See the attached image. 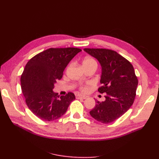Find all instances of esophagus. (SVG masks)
<instances>
[{
	"label": "esophagus",
	"instance_id": "esophagus-1",
	"mask_svg": "<svg viewBox=\"0 0 159 159\" xmlns=\"http://www.w3.org/2000/svg\"><path fill=\"white\" fill-rule=\"evenodd\" d=\"M75 98H76V99H86L85 96L82 95H81V94H77V95H75Z\"/></svg>",
	"mask_w": 159,
	"mask_h": 159
}]
</instances>
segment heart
Masks as SVG:
<instances>
[{"label": "heart", "mask_w": 159, "mask_h": 159, "mask_svg": "<svg viewBox=\"0 0 159 159\" xmlns=\"http://www.w3.org/2000/svg\"><path fill=\"white\" fill-rule=\"evenodd\" d=\"M82 64L84 68H88V67H91V66H98V64L97 61H95V60L93 57H86L84 59L83 61H82ZM91 84L89 83L88 84V85H81V87L80 88V89L83 91V92H86L88 91L89 89V85H90Z\"/></svg>", "instance_id": "obj_1"}]
</instances>
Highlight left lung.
Listing matches in <instances>:
<instances>
[{
    "mask_svg": "<svg viewBox=\"0 0 159 159\" xmlns=\"http://www.w3.org/2000/svg\"><path fill=\"white\" fill-rule=\"evenodd\" d=\"M95 57L102 66V75L98 88L105 93L104 102H95L90 111L91 116L103 123H110L125 113L133 105L138 85L133 66L114 50L103 48H84Z\"/></svg>",
    "mask_w": 159,
    "mask_h": 159,
    "instance_id": "left-lung-1",
    "label": "left lung"
}]
</instances>
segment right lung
Instances as JSON below:
<instances>
[{"label":"right lung","mask_w":159,"mask_h":159,"mask_svg":"<svg viewBox=\"0 0 159 159\" xmlns=\"http://www.w3.org/2000/svg\"><path fill=\"white\" fill-rule=\"evenodd\" d=\"M77 48H49L27 62L20 78L21 89L28 107L43 121H51L61 117L75 99L69 92L57 95L53 91L56 81L72 58L81 52Z\"/></svg>","instance_id":"1"}]
</instances>
